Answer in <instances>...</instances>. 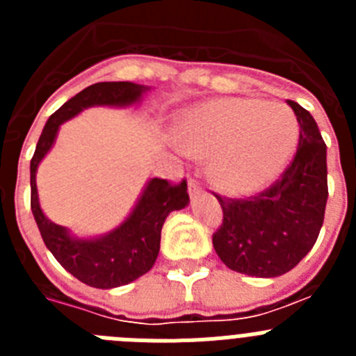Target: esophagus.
<instances>
[{
  "instance_id": "34e87169",
  "label": "esophagus",
  "mask_w": 356,
  "mask_h": 356,
  "mask_svg": "<svg viewBox=\"0 0 356 356\" xmlns=\"http://www.w3.org/2000/svg\"><path fill=\"white\" fill-rule=\"evenodd\" d=\"M200 193L201 187L200 184H197V180L196 178H191V180H188V194H191V197H196Z\"/></svg>"
}]
</instances>
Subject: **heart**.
<instances>
[{"instance_id":"obj_1","label":"heart","mask_w":356,"mask_h":356,"mask_svg":"<svg viewBox=\"0 0 356 356\" xmlns=\"http://www.w3.org/2000/svg\"><path fill=\"white\" fill-rule=\"evenodd\" d=\"M300 139L289 106L253 97H222L194 106L180 140L194 156H213L210 175L229 196L259 193L284 171Z\"/></svg>"}]
</instances>
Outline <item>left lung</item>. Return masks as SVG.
Returning <instances> with one entry per match:
<instances>
[{"instance_id":"8db88e82","label":"left lung","mask_w":356,"mask_h":356,"mask_svg":"<svg viewBox=\"0 0 356 356\" xmlns=\"http://www.w3.org/2000/svg\"><path fill=\"white\" fill-rule=\"evenodd\" d=\"M300 122L298 149L278 180L254 196L216 194L222 222L213 250L232 271L275 278L303 260L319 237L328 200L326 144L308 110L289 99Z\"/></svg>"}]
</instances>
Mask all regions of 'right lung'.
Masks as SVG:
<instances>
[{
	"label": "right lung",
	"instance_id": "right-lung-1",
	"mask_svg": "<svg viewBox=\"0 0 356 356\" xmlns=\"http://www.w3.org/2000/svg\"><path fill=\"white\" fill-rule=\"evenodd\" d=\"M146 90L147 87L131 81H99L90 85L49 115L31 156L30 205L44 244L65 271L90 287H121L149 271L159 257L160 232L165 217L172 210L187 207V181L172 184L153 178L147 181L134 212L114 232L97 238H74L64 226L49 221L40 210L35 172L40 160L51 149L62 122L74 118L87 106L134 105Z\"/></svg>",
	"mask_w": 356,
	"mask_h": 356
}]
</instances>
